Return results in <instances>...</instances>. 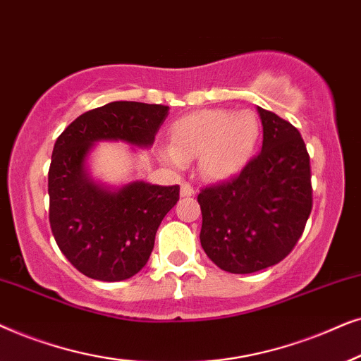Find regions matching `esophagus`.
<instances>
[{
    "mask_svg": "<svg viewBox=\"0 0 361 361\" xmlns=\"http://www.w3.org/2000/svg\"><path fill=\"white\" fill-rule=\"evenodd\" d=\"M196 193L195 186L188 183V181H185V183H181V196H193Z\"/></svg>",
    "mask_w": 361,
    "mask_h": 361,
    "instance_id": "1",
    "label": "esophagus"
}]
</instances>
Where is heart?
I'll return each instance as SVG.
<instances>
[{
  "instance_id": "heart-1",
  "label": "heart",
  "mask_w": 361,
  "mask_h": 361,
  "mask_svg": "<svg viewBox=\"0 0 361 361\" xmlns=\"http://www.w3.org/2000/svg\"><path fill=\"white\" fill-rule=\"evenodd\" d=\"M259 125L251 112L201 110L176 120L170 130L171 148L161 152L173 166L200 157V170L211 180L233 176L251 157Z\"/></svg>"
}]
</instances>
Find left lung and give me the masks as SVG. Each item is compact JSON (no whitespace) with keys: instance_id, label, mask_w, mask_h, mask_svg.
Returning a JSON list of instances; mask_svg holds the SVG:
<instances>
[{"instance_id":"left-lung-1","label":"left lung","mask_w":361,"mask_h":361,"mask_svg":"<svg viewBox=\"0 0 361 361\" xmlns=\"http://www.w3.org/2000/svg\"><path fill=\"white\" fill-rule=\"evenodd\" d=\"M262 150L229 180L201 188V246L233 274L271 267L295 247L312 211L310 157L300 132L257 107Z\"/></svg>"}]
</instances>
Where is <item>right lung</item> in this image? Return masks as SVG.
Instances as JSON below:
<instances>
[{
	"label": "right lung",
	"mask_w": 361,
	"mask_h": 361,
	"mask_svg": "<svg viewBox=\"0 0 361 361\" xmlns=\"http://www.w3.org/2000/svg\"><path fill=\"white\" fill-rule=\"evenodd\" d=\"M166 115V105L120 100L79 115L57 137L47 175L49 224L61 252L84 276L105 282L135 276L180 200L178 185L143 181L110 193L85 176V157L99 140L152 145Z\"/></svg>",
	"instance_id": "right-lung-1"
}]
</instances>
